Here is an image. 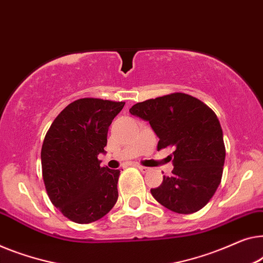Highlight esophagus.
Instances as JSON below:
<instances>
[{"mask_svg":"<svg viewBox=\"0 0 263 263\" xmlns=\"http://www.w3.org/2000/svg\"><path fill=\"white\" fill-rule=\"evenodd\" d=\"M138 168L142 173H147V172H149V171H151V168H148V167H144V166H138Z\"/></svg>","mask_w":263,"mask_h":263,"instance_id":"esophagus-1","label":"esophagus"}]
</instances>
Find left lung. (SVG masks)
Returning <instances> with one entry per match:
<instances>
[{
    "label": "left lung",
    "mask_w": 263,
    "mask_h": 263,
    "mask_svg": "<svg viewBox=\"0 0 263 263\" xmlns=\"http://www.w3.org/2000/svg\"><path fill=\"white\" fill-rule=\"evenodd\" d=\"M132 115L149 122L159 138L158 149L173 147L172 176L151 193L177 212L193 214L204 208L222 180L226 147L222 127L206 104L177 92L136 103Z\"/></svg>",
    "instance_id": "8db88e82"
}]
</instances>
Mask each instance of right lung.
<instances>
[{"instance_id":"obj_1","label":"right lung","mask_w":263,"mask_h":263,"mask_svg":"<svg viewBox=\"0 0 263 263\" xmlns=\"http://www.w3.org/2000/svg\"><path fill=\"white\" fill-rule=\"evenodd\" d=\"M124 102L82 98L57 116L41 148L43 178L52 204L72 222L87 224L116 204L120 170L101 167L109 125Z\"/></svg>"}]
</instances>
